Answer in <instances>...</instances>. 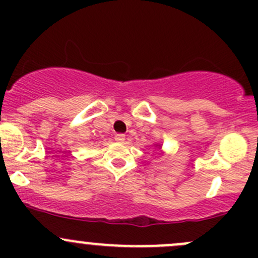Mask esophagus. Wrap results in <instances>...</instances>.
<instances>
[{
    "label": "esophagus",
    "instance_id": "obj_1",
    "mask_svg": "<svg viewBox=\"0 0 258 258\" xmlns=\"http://www.w3.org/2000/svg\"><path fill=\"white\" fill-rule=\"evenodd\" d=\"M114 140H116L117 142H119V144H122V142H124L126 137H124V135H122V134H117L116 136H114Z\"/></svg>",
    "mask_w": 258,
    "mask_h": 258
}]
</instances>
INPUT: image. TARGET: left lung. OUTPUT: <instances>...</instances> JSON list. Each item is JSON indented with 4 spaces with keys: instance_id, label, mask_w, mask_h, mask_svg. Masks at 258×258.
<instances>
[{
    "instance_id": "1",
    "label": "left lung",
    "mask_w": 258,
    "mask_h": 258,
    "mask_svg": "<svg viewBox=\"0 0 258 258\" xmlns=\"http://www.w3.org/2000/svg\"><path fill=\"white\" fill-rule=\"evenodd\" d=\"M155 147H158V150H161V145L160 144H155Z\"/></svg>"
}]
</instances>
